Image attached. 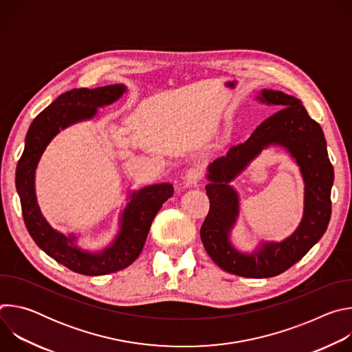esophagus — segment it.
<instances>
[{"label": "esophagus", "mask_w": 352, "mask_h": 352, "mask_svg": "<svg viewBox=\"0 0 352 352\" xmlns=\"http://www.w3.org/2000/svg\"><path fill=\"white\" fill-rule=\"evenodd\" d=\"M202 177H204L202 168L192 167L185 171V174L182 177V185L184 186H196L199 184V181L202 179Z\"/></svg>", "instance_id": "34e87169"}]
</instances>
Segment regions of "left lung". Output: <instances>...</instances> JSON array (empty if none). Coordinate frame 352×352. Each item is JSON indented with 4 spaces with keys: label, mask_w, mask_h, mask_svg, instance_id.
I'll return each instance as SVG.
<instances>
[{
    "label": "left lung",
    "mask_w": 352,
    "mask_h": 352,
    "mask_svg": "<svg viewBox=\"0 0 352 352\" xmlns=\"http://www.w3.org/2000/svg\"><path fill=\"white\" fill-rule=\"evenodd\" d=\"M256 98L278 110L243 143L232 146L226 156L209 164V184L205 188L210 210L200 228V238L220 269L241 277L266 278L302 259L326 232L331 216L334 170L320 125L308 116L298 98L272 89L261 90ZM270 145L284 146L300 167L306 184L303 220L284 241H263L252 253H241L230 243V231L239 215V197L229 182Z\"/></svg>",
    "instance_id": "1"
}]
</instances>
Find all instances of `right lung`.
I'll list each match as a JSON object with an SVG mask.
<instances>
[{"label": "right lung", "mask_w": 352, "mask_h": 352, "mask_svg": "<svg viewBox=\"0 0 352 352\" xmlns=\"http://www.w3.org/2000/svg\"><path fill=\"white\" fill-rule=\"evenodd\" d=\"M125 91V85H109L74 89L58 96L30 124L25 150L16 166V190L30 236L50 258L85 276L110 274L132 265L142 252L155 216L173 196L174 188L164 182L131 192L120 217L117 236L109 246L91 252L76 245V235H65L54 230L43 217L34 189L36 168L45 147L61 129L91 120L97 109L116 103Z\"/></svg>", "instance_id": "add662e5"}]
</instances>
